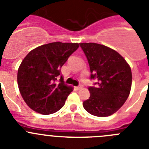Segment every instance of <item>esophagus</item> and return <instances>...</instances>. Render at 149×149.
<instances>
[{
	"label": "esophagus",
	"mask_w": 149,
	"mask_h": 149,
	"mask_svg": "<svg viewBox=\"0 0 149 149\" xmlns=\"http://www.w3.org/2000/svg\"><path fill=\"white\" fill-rule=\"evenodd\" d=\"M82 87H83L82 85H79L78 86H77V87H76V89H81Z\"/></svg>",
	"instance_id": "1"
}]
</instances>
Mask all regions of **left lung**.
Masks as SVG:
<instances>
[{
  "mask_svg": "<svg viewBox=\"0 0 149 149\" xmlns=\"http://www.w3.org/2000/svg\"><path fill=\"white\" fill-rule=\"evenodd\" d=\"M90 69V96L84 101V109L90 114L105 117L113 114L128 98L132 84L131 67L114 50L97 43H80Z\"/></svg>",
  "mask_w": 149,
  "mask_h": 149,
  "instance_id": "obj_1",
  "label": "left lung"
}]
</instances>
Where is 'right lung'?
I'll use <instances>...</instances> for the list:
<instances>
[{
	"label": "right lung",
	"mask_w": 149,
	"mask_h": 149,
	"mask_svg": "<svg viewBox=\"0 0 149 149\" xmlns=\"http://www.w3.org/2000/svg\"><path fill=\"white\" fill-rule=\"evenodd\" d=\"M78 43H48L28 53L18 70V89L30 108L48 115L58 111L72 92L62 79L61 67L78 48Z\"/></svg>",
	"instance_id": "obj_1"
}]
</instances>
